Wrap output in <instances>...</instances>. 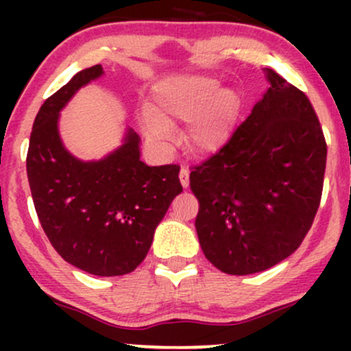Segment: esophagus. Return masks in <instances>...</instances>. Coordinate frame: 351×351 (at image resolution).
<instances>
[{"label": "esophagus", "mask_w": 351, "mask_h": 351, "mask_svg": "<svg viewBox=\"0 0 351 351\" xmlns=\"http://www.w3.org/2000/svg\"><path fill=\"white\" fill-rule=\"evenodd\" d=\"M180 181H181V184H183V188L189 186V170L186 167H183L180 170Z\"/></svg>", "instance_id": "34e87169"}]
</instances>
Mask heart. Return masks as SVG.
Listing matches in <instances>:
<instances>
[{"mask_svg":"<svg viewBox=\"0 0 351 351\" xmlns=\"http://www.w3.org/2000/svg\"><path fill=\"white\" fill-rule=\"evenodd\" d=\"M239 107L237 92L219 88L216 79L206 75L165 79L153 90L145 130L152 138L163 140L176 122L191 123L186 136L189 148L209 155L229 140Z\"/></svg>","mask_w":351,"mask_h":351,"instance_id":"heart-1","label":"heart"}]
</instances>
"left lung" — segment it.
Masks as SVG:
<instances>
[{"mask_svg": "<svg viewBox=\"0 0 351 351\" xmlns=\"http://www.w3.org/2000/svg\"><path fill=\"white\" fill-rule=\"evenodd\" d=\"M271 87L219 152L189 175L206 259L232 276L263 272L307 236L324 188L327 143L304 92L264 69Z\"/></svg>", "mask_w": 351, "mask_h": 351, "instance_id": "1", "label": "left lung"}]
</instances>
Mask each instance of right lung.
Returning <instances> with one entry per match:
<instances>
[{
  "label": "right lung",
  "instance_id": "right-lung-1",
  "mask_svg": "<svg viewBox=\"0 0 351 351\" xmlns=\"http://www.w3.org/2000/svg\"><path fill=\"white\" fill-rule=\"evenodd\" d=\"M104 74L100 64L77 72L39 108L26 170L41 226L66 263L100 277L135 271L155 229L183 191L178 165L148 167L132 128L102 160L82 162L64 147L59 112L80 87Z\"/></svg>",
  "mask_w": 351,
  "mask_h": 351
}]
</instances>
